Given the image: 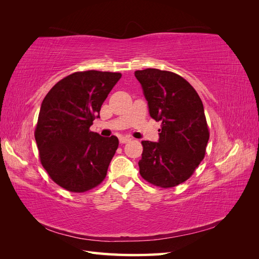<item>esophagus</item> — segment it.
I'll return each instance as SVG.
<instances>
[{
  "instance_id": "34e87169",
  "label": "esophagus",
  "mask_w": 259,
  "mask_h": 259,
  "mask_svg": "<svg viewBox=\"0 0 259 259\" xmlns=\"http://www.w3.org/2000/svg\"><path fill=\"white\" fill-rule=\"evenodd\" d=\"M131 140H132V138L128 137V136H121L120 137V143L121 144H126V143L131 142Z\"/></svg>"
}]
</instances>
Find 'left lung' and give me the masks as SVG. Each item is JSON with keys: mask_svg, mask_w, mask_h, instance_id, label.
<instances>
[{"mask_svg": "<svg viewBox=\"0 0 259 259\" xmlns=\"http://www.w3.org/2000/svg\"><path fill=\"white\" fill-rule=\"evenodd\" d=\"M150 116L161 122L159 142H142L139 173L154 186L171 188L189 178L204 159L209 132L202 100L180 75L159 69L135 71Z\"/></svg>", "mask_w": 259, "mask_h": 259, "instance_id": "obj_1", "label": "left lung"}]
</instances>
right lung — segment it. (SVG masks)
Masks as SVG:
<instances>
[{
    "mask_svg": "<svg viewBox=\"0 0 259 259\" xmlns=\"http://www.w3.org/2000/svg\"><path fill=\"white\" fill-rule=\"evenodd\" d=\"M121 76L96 70L75 72L55 84L42 101L34 133L41 163L68 191L91 190L107 175L119 139L101 137L90 127Z\"/></svg>",
    "mask_w": 259,
    "mask_h": 259,
    "instance_id": "1",
    "label": "right lung"
}]
</instances>
